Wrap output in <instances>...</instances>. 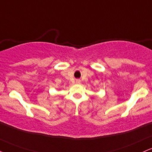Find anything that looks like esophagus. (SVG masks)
Instances as JSON below:
<instances>
[{"mask_svg": "<svg viewBox=\"0 0 152 152\" xmlns=\"http://www.w3.org/2000/svg\"><path fill=\"white\" fill-rule=\"evenodd\" d=\"M80 82H81L80 80H76V83H80Z\"/></svg>", "mask_w": 152, "mask_h": 152, "instance_id": "34e87169", "label": "esophagus"}]
</instances>
